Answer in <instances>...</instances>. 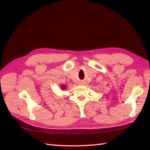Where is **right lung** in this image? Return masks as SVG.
Instances as JSON below:
<instances>
[{
    "instance_id": "add662e5",
    "label": "right lung",
    "mask_w": 150,
    "mask_h": 150,
    "mask_svg": "<svg viewBox=\"0 0 150 150\" xmlns=\"http://www.w3.org/2000/svg\"><path fill=\"white\" fill-rule=\"evenodd\" d=\"M62 87H63V88H65V85H63V86L62 85Z\"/></svg>"
}]
</instances>
